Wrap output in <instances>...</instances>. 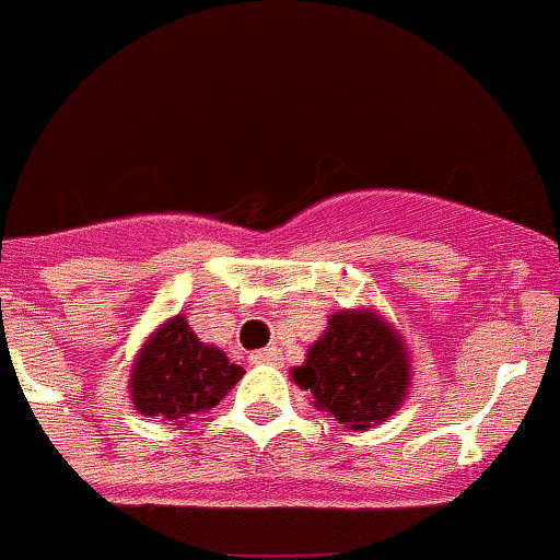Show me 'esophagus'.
Here are the masks:
<instances>
[{
	"label": "esophagus",
	"mask_w": 560,
	"mask_h": 560,
	"mask_svg": "<svg viewBox=\"0 0 560 560\" xmlns=\"http://www.w3.org/2000/svg\"><path fill=\"white\" fill-rule=\"evenodd\" d=\"M255 364H280L283 361V353L277 348H266V350H255V353L249 355Z\"/></svg>",
	"instance_id": "obj_1"
}]
</instances>
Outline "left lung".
I'll return each mask as SVG.
<instances>
[{"label":"left lung","instance_id":"left-lung-1","mask_svg":"<svg viewBox=\"0 0 560 560\" xmlns=\"http://www.w3.org/2000/svg\"><path fill=\"white\" fill-rule=\"evenodd\" d=\"M294 381L311 389L316 409L364 432L387 420L407 395V348L375 314L339 311L294 370Z\"/></svg>","mask_w":560,"mask_h":560}]
</instances>
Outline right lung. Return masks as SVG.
Masks as SVG:
<instances>
[{
    "label": "right lung",
    "mask_w": 560,
    "mask_h": 560,
    "mask_svg": "<svg viewBox=\"0 0 560 560\" xmlns=\"http://www.w3.org/2000/svg\"><path fill=\"white\" fill-rule=\"evenodd\" d=\"M244 378L224 353L199 341L185 316H173L148 339L131 373L133 407L142 415L185 420L212 409Z\"/></svg>",
    "instance_id": "1"
}]
</instances>
